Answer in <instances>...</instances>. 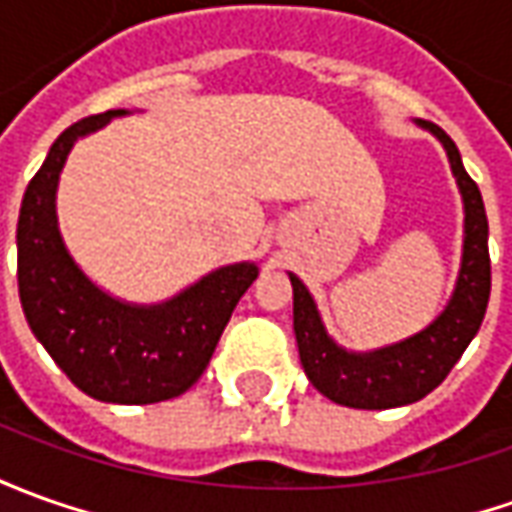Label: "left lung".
Segmentation results:
<instances>
[{
  "mask_svg": "<svg viewBox=\"0 0 512 512\" xmlns=\"http://www.w3.org/2000/svg\"><path fill=\"white\" fill-rule=\"evenodd\" d=\"M418 125L443 144L463 195V262L446 309L424 331L401 343L354 354L326 334L315 298L303 287L301 278L290 273L292 329L303 370L323 396L354 410H390L429 396L474 340L491 298L488 217L479 186L465 172L460 150L449 133L421 119Z\"/></svg>",
  "mask_w": 512,
  "mask_h": 512,
  "instance_id": "obj_1",
  "label": "left lung"
}]
</instances>
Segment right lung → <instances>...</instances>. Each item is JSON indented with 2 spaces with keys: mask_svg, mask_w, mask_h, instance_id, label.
Returning a JSON list of instances; mask_svg holds the SVG:
<instances>
[{
  "mask_svg": "<svg viewBox=\"0 0 512 512\" xmlns=\"http://www.w3.org/2000/svg\"><path fill=\"white\" fill-rule=\"evenodd\" d=\"M125 114L119 108L80 119L49 147L21 200L19 298L35 340L74 387L108 404H155L181 396L203 376L259 267L228 264L150 306L119 301L77 267L58 228V178L80 136Z\"/></svg>",
  "mask_w": 512,
  "mask_h": 512,
  "instance_id": "obj_1",
  "label": "right lung"
}]
</instances>
